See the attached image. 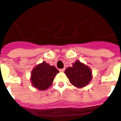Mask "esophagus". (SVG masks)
<instances>
[{
	"mask_svg": "<svg viewBox=\"0 0 121 121\" xmlns=\"http://www.w3.org/2000/svg\"><path fill=\"white\" fill-rule=\"evenodd\" d=\"M65 70V69H59V71L60 72H64Z\"/></svg>",
	"mask_w": 121,
	"mask_h": 121,
	"instance_id": "esophagus-1",
	"label": "esophagus"
}]
</instances>
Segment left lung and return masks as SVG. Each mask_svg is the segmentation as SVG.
Here are the masks:
<instances>
[{
	"label": "left lung",
	"mask_w": 121,
	"mask_h": 121,
	"mask_svg": "<svg viewBox=\"0 0 121 121\" xmlns=\"http://www.w3.org/2000/svg\"><path fill=\"white\" fill-rule=\"evenodd\" d=\"M65 74L70 82L78 88L87 86L92 78L91 69L79 60H76L72 64V67L67 68Z\"/></svg>",
	"instance_id": "obj_1"
}]
</instances>
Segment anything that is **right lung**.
<instances>
[{
  "mask_svg": "<svg viewBox=\"0 0 121 121\" xmlns=\"http://www.w3.org/2000/svg\"><path fill=\"white\" fill-rule=\"evenodd\" d=\"M59 71L53 65H50L45 61L37 65L31 72L32 85L40 91L47 89L51 86L55 76Z\"/></svg>",
  "mask_w": 121,
  "mask_h": 121,
  "instance_id": "obj_1",
  "label": "right lung"
}]
</instances>
